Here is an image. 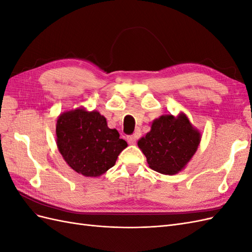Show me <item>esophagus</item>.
Listing matches in <instances>:
<instances>
[{
	"label": "esophagus",
	"instance_id": "34e87169",
	"mask_svg": "<svg viewBox=\"0 0 252 252\" xmlns=\"http://www.w3.org/2000/svg\"><path fill=\"white\" fill-rule=\"evenodd\" d=\"M138 134H133V135H128L127 136V142L130 145H134L136 143V140H138Z\"/></svg>",
	"mask_w": 252,
	"mask_h": 252
}]
</instances>
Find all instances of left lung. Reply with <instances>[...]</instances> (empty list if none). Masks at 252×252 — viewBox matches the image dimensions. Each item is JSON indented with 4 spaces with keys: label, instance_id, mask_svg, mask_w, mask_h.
Masks as SVG:
<instances>
[{
    "label": "left lung",
    "instance_id": "8db88e82",
    "mask_svg": "<svg viewBox=\"0 0 252 252\" xmlns=\"http://www.w3.org/2000/svg\"><path fill=\"white\" fill-rule=\"evenodd\" d=\"M201 142V133L186 114H165L152 122L150 131L139 140L138 146L152 170L175 174L191 159Z\"/></svg>",
    "mask_w": 252,
    "mask_h": 252
}]
</instances>
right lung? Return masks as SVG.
I'll use <instances>...</instances> for the list:
<instances>
[{
    "mask_svg": "<svg viewBox=\"0 0 252 252\" xmlns=\"http://www.w3.org/2000/svg\"><path fill=\"white\" fill-rule=\"evenodd\" d=\"M56 133L59 151L66 163L90 178L110 169L127 147L117 129H110L105 117L95 110L65 111L58 118Z\"/></svg>",
    "mask_w": 252,
    "mask_h": 252,
    "instance_id": "1",
    "label": "right lung"
}]
</instances>
